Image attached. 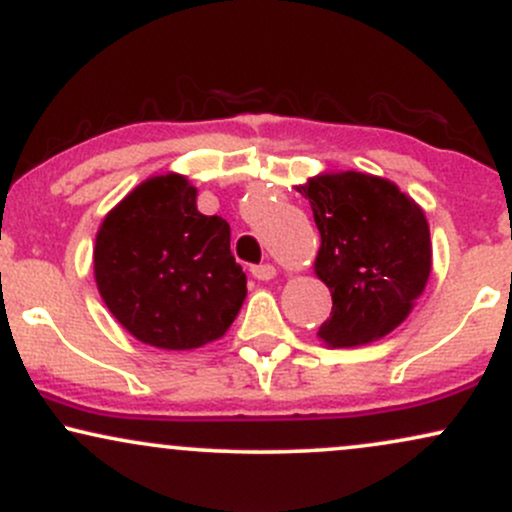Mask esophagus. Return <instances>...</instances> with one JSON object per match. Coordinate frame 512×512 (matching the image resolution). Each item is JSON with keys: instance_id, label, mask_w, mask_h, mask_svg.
<instances>
[{"instance_id": "34e87169", "label": "esophagus", "mask_w": 512, "mask_h": 512, "mask_svg": "<svg viewBox=\"0 0 512 512\" xmlns=\"http://www.w3.org/2000/svg\"><path fill=\"white\" fill-rule=\"evenodd\" d=\"M250 272H252V276H255V279H260V281H272L276 276L274 264H257V267H252Z\"/></svg>"}]
</instances>
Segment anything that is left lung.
Returning a JSON list of instances; mask_svg holds the SVG:
<instances>
[{
	"label": "left lung",
	"instance_id": "1",
	"mask_svg": "<svg viewBox=\"0 0 512 512\" xmlns=\"http://www.w3.org/2000/svg\"><path fill=\"white\" fill-rule=\"evenodd\" d=\"M296 190L320 231L315 276L332 293L317 337L332 349L378 342L407 320L433 264L424 209L392 180L325 170Z\"/></svg>",
	"mask_w": 512,
	"mask_h": 512
}]
</instances>
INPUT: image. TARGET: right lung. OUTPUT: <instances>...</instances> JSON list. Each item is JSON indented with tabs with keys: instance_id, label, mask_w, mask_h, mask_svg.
<instances>
[{
	"instance_id": "obj_1",
	"label": "right lung",
	"mask_w": 512,
	"mask_h": 512,
	"mask_svg": "<svg viewBox=\"0 0 512 512\" xmlns=\"http://www.w3.org/2000/svg\"><path fill=\"white\" fill-rule=\"evenodd\" d=\"M103 303L142 344L190 351L233 325L248 293L231 226L197 209L187 175H151L105 214L93 248Z\"/></svg>"
}]
</instances>
